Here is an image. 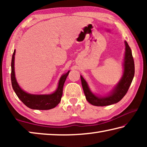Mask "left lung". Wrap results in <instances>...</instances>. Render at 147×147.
I'll return each instance as SVG.
<instances>
[{"mask_svg": "<svg viewBox=\"0 0 147 147\" xmlns=\"http://www.w3.org/2000/svg\"><path fill=\"white\" fill-rule=\"evenodd\" d=\"M125 52L123 59V73L120 80L110 91V93L106 96H99L94 94L91 91L86 80L80 75L82 86L85 94L86 98L92 105L96 106H106L111 104L117 103L123 98L127 93L129 88L133 80L134 73H135V67H134V58L131 54V49L126 41Z\"/></svg>", "mask_w": 147, "mask_h": 147, "instance_id": "obj_1", "label": "left lung"}]
</instances>
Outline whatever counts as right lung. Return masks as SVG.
<instances>
[{
    "instance_id": "1",
    "label": "right lung",
    "mask_w": 147,
    "mask_h": 147,
    "mask_svg": "<svg viewBox=\"0 0 147 147\" xmlns=\"http://www.w3.org/2000/svg\"><path fill=\"white\" fill-rule=\"evenodd\" d=\"M15 55H16V50H14L13 54L12 55L11 80L12 88L18 98L23 102V104L30 109L47 110V109H51L55 108L60 102L62 94H63L64 83L70 71H69L67 73L63 74L60 77L58 82V88L53 93L45 94H30L24 91L17 82L16 78V74H15Z\"/></svg>"
}]
</instances>
